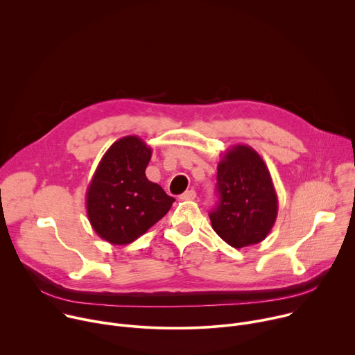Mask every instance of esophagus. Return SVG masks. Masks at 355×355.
I'll return each mask as SVG.
<instances>
[{"label":"esophagus","mask_w":355,"mask_h":355,"mask_svg":"<svg viewBox=\"0 0 355 355\" xmlns=\"http://www.w3.org/2000/svg\"><path fill=\"white\" fill-rule=\"evenodd\" d=\"M195 198H196V192H195L193 189L185 191V192L180 196V199H181V200H193Z\"/></svg>","instance_id":"1"}]
</instances>
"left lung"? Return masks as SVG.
Masks as SVG:
<instances>
[{
  "label": "left lung",
  "instance_id": "obj_1",
  "mask_svg": "<svg viewBox=\"0 0 355 355\" xmlns=\"http://www.w3.org/2000/svg\"><path fill=\"white\" fill-rule=\"evenodd\" d=\"M218 207L209 214L214 230L229 245L243 248L263 241L278 215L270 170L257 151L233 144L218 163Z\"/></svg>",
  "mask_w": 355,
  "mask_h": 355
}]
</instances>
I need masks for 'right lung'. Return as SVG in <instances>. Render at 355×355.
Listing matches in <instances>:
<instances>
[{
    "label": "right lung",
    "mask_w": 355,
    "mask_h": 355,
    "mask_svg": "<svg viewBox=\"0 0 355 355\" xmlns=\"http://www.w3.org/2000/svg\"><path fill=\"white\" fill-rule=\"evenodd\" d=\"M151 147L139 136L116 140L101 159L85 193L88 220L111 244H129L156 225L175 200L147 180Z\"/></svg>",
    "instance_id": "add662e5"
}]
</instances>
